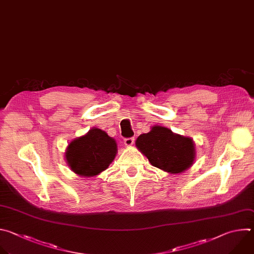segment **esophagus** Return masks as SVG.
I'll return each mask as SVG.
<instances>
[{
	"label": "esophagus",
	"instance_id": "34e87169",
	"mask_svg": "<svg viewBox=\"0 0 254 254\" xmlns=\"http://www.w3.org/2000/svg\"><path fill=\"white\" fill-rule=\"evenodd\" d=\"M134 141H135V139H134L133 137H131V138H125V139H124V144H125V146L129 147V146H132V145L134 144Z\"/></svg>",
	"mask_w": 254,
	"mask_h": 254
}]
</instances>
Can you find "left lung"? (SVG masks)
<instances>
[{
    "mask_svg": "<svg viewBox=\"0 0 254 254\" xmlns=\"http://www.w3.org/2000/svg\"><path fill=\"white\" fill-rule=\"evenodd\" d=\"M136 147L154 167L172 174L185 171L195 159L193 140L162 126H153L150 132L141 134Z\"/></svg>",
    "mask_w": 254,
    "mask_h": 254,
    "instance_id": "1",
    "label": "left lung"
}]
</instances>
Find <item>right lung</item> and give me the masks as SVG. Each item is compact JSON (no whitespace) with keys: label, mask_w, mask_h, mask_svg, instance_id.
<instances>
[{"label":"right lung","mask_w":254,"mask_h":254,"mask_svg":"<svg viewBox=\"0 0 254 254\" xmlns=\"http://www.w3.org/2000/svg\"><path fill=\"white\" fill-rule=\"evenodd\" d=\"M65 154L73 172L79 176L93 177L107 169L114 160L117 144L103 130L93 128L86 135L74 139Z\"/></svg>","instance_id":"right-lung-1"}]
</instances>
